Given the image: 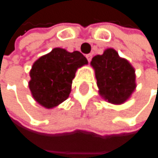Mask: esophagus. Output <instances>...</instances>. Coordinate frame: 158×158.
Instances as JSON below:
<instances>
[{"label": "esophagus", "instance_id": "obj_1", "mask_svg": "<svg viewBox=\"0 0 158 158\" xmlns=\"http://www.w3.org/2000/svg\"><path fill=\"white\" fill-rule=\"evenodd\" d=\"M86 59H87V60L90 62L91 60H92V54H88V55H86Z\"/></svg>", "mask_w": 158, "mask_h": 158}]
</instances>
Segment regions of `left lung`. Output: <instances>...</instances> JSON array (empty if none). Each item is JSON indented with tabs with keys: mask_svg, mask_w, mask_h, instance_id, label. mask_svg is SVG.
Returning <instances> with one entry per match:
<instances>
[{
	"mask_svg": "<svg viewBox=\"0 0 158 158\" xmlns=\"http://www.w3.org/2000/svg\"><path fill=\"white\" fill-rule=\"evenodd\" d=\"M99 95L113 104H122L135 91V74L131 63L108 48L92 59Z\"/></svg>",
	"mask_w": 158,
	"mask_h": 158,
	"instance_id": "obj_1",
	"label": "left lung"
}]
</instances>
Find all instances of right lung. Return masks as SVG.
Instances as JSON below:
<instances>
[{
    "label": "right lung",
    "mask_w": 158,
    "mask_h": 158,
    "mask_svg": "<svg viewBox=\"0 0 158 158\" xmlns=\"http://www.w3.org/2000/svg\"><path fill=\"white\" fill-rule=\"evenodd\" d=\"M81 52L54 48L38 59L30 70L29 89L34 99L51 109L68 98L77 68L87 64Z\"/></svg>",
    "instance_id": "1"
}]
</instances>
